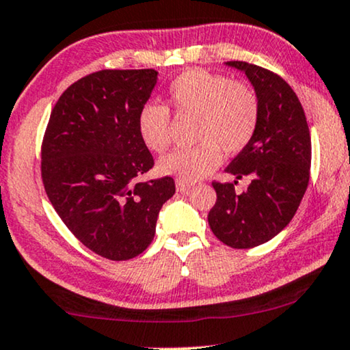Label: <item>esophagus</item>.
<instances>
[{
    "mask_svg": "<svg viewBox=\"0 0 350 350\" xmlns=\"http://www.w3.org/2000/svg\"><path fill=\"white\" fill-rule=\"evenodd\" d=\"M192 187V183H184V180H176V189L178 192H187V190Z\"/></svg>",
    "mask_w": 350,
    "mask_h": 350,
    "instance_id": "obj_1",
    "label": "esophagus"
}]
</instances>
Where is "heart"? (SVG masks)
<instances>
[{
    "label": "heart",
    "instance_id": "heart-1",
    "mask_svg": "<svg viewBox=\"0 0 350 350\" xmlns=\"http://www.w3.org/2000/svg\"><path fill=\"white\" fill-rule=\"evenodd\" d=\"M167 100L178 113L198 115L192 148H179L163 157L158 170L184 183L208 176L227 155L243 150L259 123V99L248 85L232 81L206 70H189L167 88ZM137 131L153 152H165L171 144V116L165 105L148 102L139 110Z\"/></svg>",
    "mask_w": 350,
    "mask_h": 350
}]
</instances>
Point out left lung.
Segmentation results:
<instances>
[{
    "mask_svg": "<svg viewBox=\"0 0 350 350\" xmlns=\"http://www.w3.org/2000/svg\"><path fill=\"white\" fill-rule=\"evenodd\" d=\"M259 99V123L248 146L227 172L237 179L251 176L245 192L235 193L237 180L216 183V204L208 214L213 234L237 250L254 248L285 229L304 197L310 176V133L299 99L277 73L232 60Z\"/></svg>",
    "mask_w": 350,
    "mask_h": 350,
    "instance_id": "1",
    "label": "left lung"
}]
</instances>
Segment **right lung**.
<instances>
[{"instance_id":"right-lung-1","label":"right lung","mask_w":350,"mask_h":350,"mask_svg":"<svg viewBox=\"0 0 350 350\" xmlns=\"http://www.w3.org/2000/svg\"><path fill=\"white\" fill-rule=\"evenodd\" d=\"M158 72L100 70L64 91L41 146V178L55 213L86 248L128 260L155 237L158 213L176 192L170 176L141 183L153 157L137 131Z\"/></svg>"}]
</instances>
